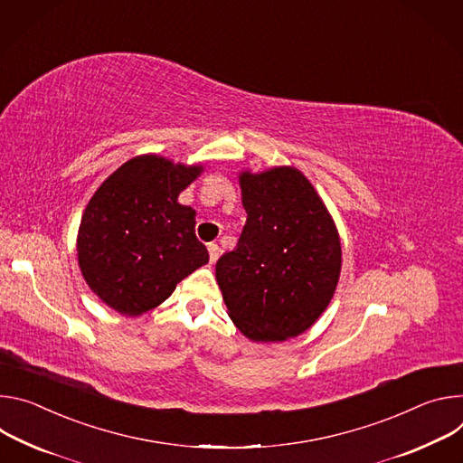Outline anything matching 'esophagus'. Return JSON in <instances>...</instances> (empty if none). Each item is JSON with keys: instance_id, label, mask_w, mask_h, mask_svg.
<instances>
[{"instance_id": "34e87169", "label": "esophagus", "mask_w": 463, "mask_h": 463, "mask_svg": "<svg viewBox=\"0 0 463 463\" xmlns=\"http://www.w3.org/2000/svg\"><path fill=\"white\" fill-rule=\"evenodd\" d=\"M208 251H210V261H212V263H215V261L219 260V255H221V248H219V244L210 242V244H208Z\"/></svg>"}]
</instances>
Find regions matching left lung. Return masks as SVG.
Returning a JSON list of instances; mask_svg holds the SVG:
<instances>
[{
	"label": "left lung",
	"mask_w": 463,
	"mask_h": 463,
	"mask_svg": "<svg viewBox=\"0 0 463 463\" xmlns=\"http://www.w3.org/2000/svg\"><path fill=\"white\" fill-rule=\"evenodd\" d=\"M246 224L215 276L228 317L251 342H283L309 329L331 303L342 246L327 205L290 165L239 173Z\"/></svg>",
	"instance_id": "8db88e82"
}]
</instances>
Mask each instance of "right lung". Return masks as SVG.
Here are the masks:
<instances>
[{
	"label": "right lung",
	"mask_w": 463,
	"mask_h": 463,
	"mask_svg": "<svg viewBox=\"0 0 463 463\" xmlns=\"http://www.w3.org/2000/svg\"><path fill=\"white\" fill-rule=\"evenodd\" d=\"M203 171L158 154L118 167L90 198L77 260L91 292L123 317H141L210 261L194 235L196 212L178 202Z\"/></svg>",
	"instance_id": "add662e5"
}]
</instances>
